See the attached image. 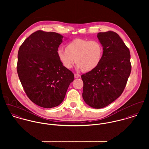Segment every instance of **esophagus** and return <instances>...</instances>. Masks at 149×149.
Here are the masks:
<instances>
[{
	"label": "esophagus",
	"mask_w": 149,
	"mask_h": 149,
	"mask_svg": "<svg viewBox=\"0 0 149 149\" xmlns=\"http://www.w3.org/2000/svg\"><path fill=\"white\" fill-rule=\"evenodd\" d=\"M80 77V75L79 74H78V73H74V77L75 78H79V77Z\"/></svg>",
	"instance_id": "1"
}]
</instances>
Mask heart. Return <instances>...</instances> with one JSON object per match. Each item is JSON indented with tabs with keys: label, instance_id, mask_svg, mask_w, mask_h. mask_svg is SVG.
Instances as JSON below:
<instances>
[{
	"label": "heart",
	"instance_id": "1",
	"mask_svg": "<svg viewBox=\"0 0 149 149\" xmlns=\"http://www.w3.org/2000/svg\"><path fill=\"white\" fill-rule=\"evenodd\" d=\"M103 55V45L96 40L76 38L67 43L65 49L57 50L58 59L66 68H72L76 60L77 68L85 72L95 69L100 63Z\"/></svg>",
	"mask_w": 149,
	"mask_h": 149
}]
</instances>
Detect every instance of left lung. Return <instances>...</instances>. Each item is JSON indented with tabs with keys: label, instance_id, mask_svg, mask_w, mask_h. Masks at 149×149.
Instances as JSON below:
<instances>
[{
	"label": "left lung",
	"instance_id": "1",
	"mask_svg": "<svg viewBox=\"0 0 149 149\" xmlns=\"http://www.w3.org/2000/svg\"><path fill=\"white\" fill-rule=\"evenodd\" d=\"M103 55L99 65L81 75L83 97L94 108H102L123 93L131 71L129 49L119 36L112 31L99 33Z\"/></svg>",
	"mask_w": 149,
	"mask_h": 149
}]
</instances>
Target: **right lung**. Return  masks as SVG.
Masks as SVG:
<instances>
[{
  "instance_id": "right-lung-1",
  "label": "right lung",
  "mask_w": 149,
  "mask_h": 149,
  "mask_svg": "<svg viewBox=\"0 0 149 149\" xmlns=\"http://www.w3.org/2000/svg\"><path fill=\"white\" fill-rule=\"evenodd\" d=\"M63 38L57 33L38 30L19 49L17 72L22 85L30 100L41 107L60 105L74 80V74L57 56Z\"/></svg>"
}]
</instances>
